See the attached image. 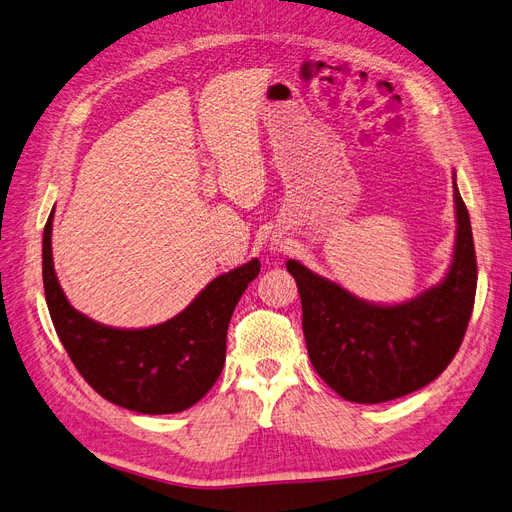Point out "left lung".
<instances>
[{
  "label": "left lung",
  "mask_w": 512,
  "mask_h": 512,
  "mask_svg": "<svg viewBox=\"0 0 512 512\" xmlns=\"http://www.w3.org/2000/svg\"><path fill=\"white\" fill-rule=\"evenodd\" d=\"M457 237L443 284L409 303L381 307L288 260L303 303V332L313 368L349 402L379 404L434 381L460 349L477 294L468 209L453 180Z\"/></svg>",
  "instance_id": "left-lung-1"
}]
</instances>
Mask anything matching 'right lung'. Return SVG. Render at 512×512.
I'll use <instances>...</instances> for the list:
<instances>
[{"label": "right lung", "instance_id": "obj_1", "mask_svg": "<svg viewBox=\"0 0 512 512\" xmlns=\"http://www.w3.org/2000/svg\"><path fill=\"white\" fill-rule=\"evenodd\" d=\"M52 211L44 226L42 277L59 339L93 390L122 409L180 413L218 381L226 330L241 294L260 271L258 258L216 277L180 315L142 330L97 324L67 303L52 264Z\"/></svg>", "mask_w": 512, "mask_h": 512}]
</instances>
